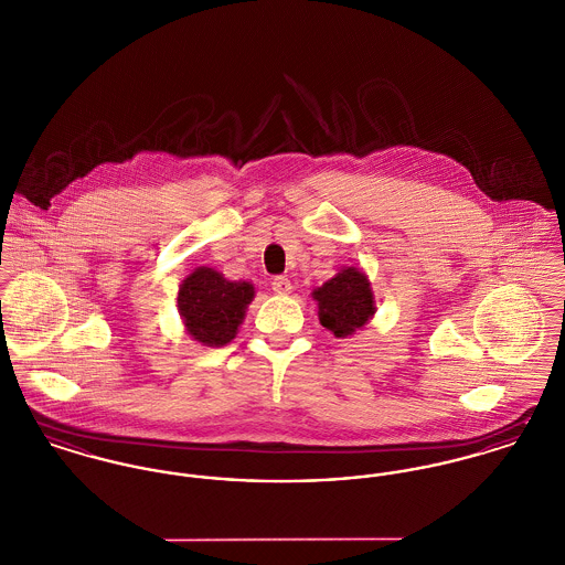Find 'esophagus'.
I'll return each mask as SVG.
<instances>
[{"label": "esophagus", "instance_id": "obj_1", "mask_svg": "<svg viewBox=\"0 0 565 565\" xmlns=\"http://www.w3.org/2000/svg\"><path fill=\"white\" fill-rule=\"evenodd\" d=\"M270 288L277 292V295H290L292 292V284L288 277H275L270 281Z\"/></svg>", "mask_w": 565, "mask_h": 565}]
</instances>
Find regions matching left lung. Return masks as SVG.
<instances>
[{"mask_svg":"<svg viewBox=\"0 0 565 565\" xmlns=\"http://www.w3.org/2000/svg\"><path fill=\"white\" fill-rule=\"evenodd\" d=\"M318 303V320L335 338H348L363 329L374 311V292L363 270L344 266L335 277L311 292Z\"/></svg>","mask_w":565,"mask_h":565,"instance_id":"left-lung-1","label":"left lung"}]
</instances>
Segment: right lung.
Segmentation results:
<instances>
[{
  "label": "right lung",
  "mask_w": 565,
  "mask_h": 565,
  "mask_svg": "<svg viewBox=\"0 0 565 565\" xmlns=\"http://www.w3.org/2000/svg\"><path fill=\"white\" fill-rule=\"evenodd\" d=\"M254 295L249 281H230L215 268L200 266L180 284L178 313L195 342L225 347L236 338Z\"/></svg>",
  "instance_id": "1"
}]
</instances>
